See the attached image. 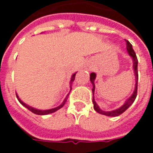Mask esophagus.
Instances as JSON below:
<instances>
[{
  "instance_id": "esophagus-1",
  "label": "esophagus",
  "mask_w": 153,
  "mask_h": 153,
  "mask_svg": "<svg viewBox=\"0 0 153 153\" xmlns=\"http://www.w3.org/2000/svg\"><path fill=\"white\" fill-rule=\"evenodd\" d=\"M88 70H90V68H88Z\"/></svg>"
}]
</instances>
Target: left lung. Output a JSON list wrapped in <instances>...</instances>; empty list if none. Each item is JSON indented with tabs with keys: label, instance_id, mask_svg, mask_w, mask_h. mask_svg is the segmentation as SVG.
Returning <instances> with one entry per match:
<instances>
[{
	"label": "left lung",
	"instance_id": "obj_1",
	"mask_svg": "<svg viewBox=\"0 0 153 153\" xmlns=\"http://www.w3.org/2000/svg\"><path fill=\"white\" fill-rule=\"evenodd\" d=\"M126 42V46H127V51L128 52V54L130 55L133 58V60H134V73H135V79H136V83H135V89L134 92L133 93V95H132L129 98H128L127 101H126V102L121 106V107H120L119 109L115 110V111H102V110L100 109L98 106H97V104L95 102V100H94V97L93 96V108L94 110L96 111L97 112L100 113V114H102V115H107V116H118V115H121L122 113H124L126 111V110L128 109L129 106H131L132 104L134 103V102L135 98H136V97H137V92H138V59H137V56H136V54H135L134 51L133 49V47H132L131 43L128 42V40H125ZM95 78H96V74L95 73H91L90 74V80H91V82L93 83V95L94 94V89H95V86H94V80H95Z\"/></svg>",
	"mask_w": 153,
	"mask_h": 153
}]
</instances>
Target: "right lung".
<instances>
[{
	"label": "right lung",
	"mask_w": 153,
	"mask_h": 153,
	"mask_svg": "<svg viewBox=\"0 0 153 153\" xmlns=\"http://www.w3.org/2000/svg\"><path fill=\"white\" fill-rule=\"evenodd\" d=\"M77 73V72H76ZM76 73H74L72 75V78H71V80H70V88H71V83H72V82H73L74 80V79H75V75H76ZM71 89H72V88H71ZM69 95V94H68ZM68 95H67V97H65V99L64 100L63 103L60 105V106H57V107H56V108H53V109H51V110H47V111H41V110H38V109H35V108H33V107H31V106H28V105H26L25 102H23L19 98V97L16 95V97H17V98H18V100L19 101V102L21 103L23 106H25L26 108H28L30 111H32L33 113H34V114H37V115H47V114H50V113H53L55 112V111H58L59 109H60L61 107H63L64 105L65 104V102H66L67 99H68Z\"/></svg>",
	"instance_id": "obj_1"
}]
</instances>
